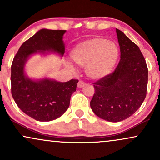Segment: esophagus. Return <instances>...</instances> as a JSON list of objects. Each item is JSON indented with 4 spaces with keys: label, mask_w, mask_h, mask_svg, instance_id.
<instances>
[{
    "label": "esophagus",
    "mask_w": 160,
    "mask_h": 160,
    "mask_svg": "<svg viewBox=\"0 0 160 160\" xmlns=\"http://www.w3.org/2000/svg\"><path fill=\"white\" fill-rule=\"evenodd\" d=\"M85 85H86L85 82H84L83 81H82V80H80V81H79L78 83V88H82V87H83V86Z\"/></svg>",
    "instance_id": "obj_1"
}]
</instances>
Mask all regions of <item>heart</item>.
Returning <instances> with one entry per match:
<instances>
[{
  "label": "heart",
  "mask_w": 160,
  "mask_h": 160,
  "mask_svg": "<svg viewBox=\"0 0 160 160\" xmlns=\"http://www.w3.org/2000/svg\"><path fill=\"white\" fill-rule=\"evenodd\" d=\"M119 56L118 47L114 42L98 37L88 38L78 43L71 52V58L77 65L86 67L89 78L98 80L111 72ZM68 66L74 70L71 64Z\"/></svg>",
  "instance_id": "b5f03b06"
}]
</instances>
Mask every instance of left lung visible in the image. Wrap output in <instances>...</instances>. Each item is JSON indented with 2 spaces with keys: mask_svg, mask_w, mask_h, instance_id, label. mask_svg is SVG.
I'll return each instance as SVG.
<instances>
[{
  "mask_svg": "<svg viewBox=\"0 0 160 160\" xmlns=\"http://www.w3.org/2000/svg\"><path fill=\"white\" fill-rule=\"evenodd\" d=\"M120 60L113 73L94 82L90 107L95 115L109 122L131 117L146 98L148 69L140 49L119 29Z\"/></svg>",
  "mask_w": 160,
  "mask_h": 160,
  "instance_id": "left-lung-1",
  "label": "left lung"
}]
</instances>
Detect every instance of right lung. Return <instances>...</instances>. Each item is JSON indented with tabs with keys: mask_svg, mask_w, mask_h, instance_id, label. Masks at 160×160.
Returning <instances> with one entry per match:
<instances>
[{
	"mask_svg": "<svg viewBox=\"0 0 160 160\" xmlns=\"http://www.w3.org/2000/svg\"><path fill=\"white\" fill-rule=\"evenodd\" d=\"M65 30L41 29L24 42L11 66V92L12 98L25 114L41 122L58 118L67 111L71 96L76 91L78 80L58 82L48 78L33 80L25 74V62L35 53L54 52L63 56Z\"/></svg>",
	"mask_w": 160,
	"mask_h": 160,
	"instance_id": "right-lung-1",
	"label": "right lung"
}]
</instances>
